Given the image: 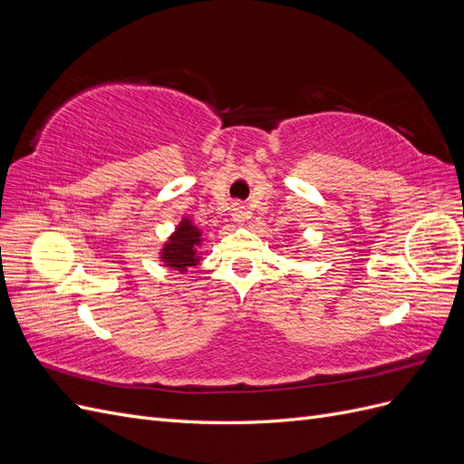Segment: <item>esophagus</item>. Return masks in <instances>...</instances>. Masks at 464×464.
Here are the masks:
<instances>
[{"instance_id":"1","label":"esophagus","mask_w":464,"mask_h":464,"mask_svg":"<svg viewBox=\"0 0 464 464\" xmlns=\"http://www.w3.org/2000/svg\"><path fill=\"white\" fill-rule=\"evenodd\" d=\"M246 218H249V213L246 210V207L240 205V203H236L232 207V220L237 222V224H242V222H246Z\"/></svg>"}]
</instances>
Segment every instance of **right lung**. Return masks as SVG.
<instances>
[{"label": "right lung", "mask_w": 464, "mask_h": 464, "mask_svg": "<svg viewBox=\"0 0 464 464\" xmlns=\"http://www.w3.org/2000/svg\"><path fill=\"white\" fill-rule=\"evenodd\" d=\"M203 244V234L189 218H181L176 232L168 237V242L160 249V259L166 266L186 273L188 266L201 261L199 246Z\"/></svg>", "instance_id": "1"}]
</instances>
